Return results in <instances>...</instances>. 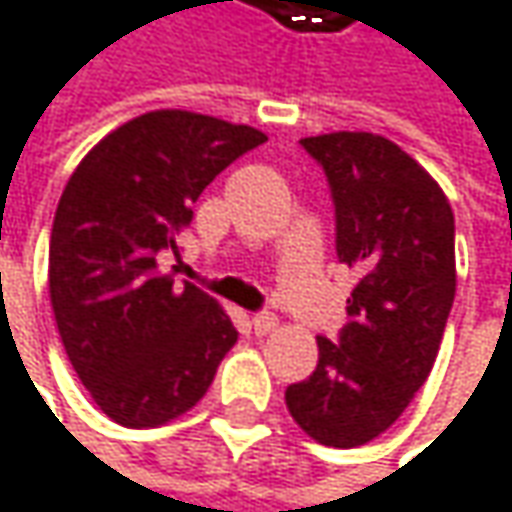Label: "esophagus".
<instances>
[{"label":"esophagus","instance_id":"esophagus-1","mask_svg":"<svg viewBox=\"0 0 512 512\" xmlns=\"http://www.w3.org/2000/svg\"><path fill=\"white\" fill-rule=\"evenodd\" d=\"M275 325H278V316H275V313H269V310H263V313L252 316V328H255V334H269Z\"/></svg>","mask_w":512,"mask_h":512}]
</instances>
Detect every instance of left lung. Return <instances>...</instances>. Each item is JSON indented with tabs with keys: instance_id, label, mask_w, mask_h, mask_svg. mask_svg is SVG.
<instances>
[{
	"instance_id": "8db88e82",
	"label": "left lung",
	"mask_w": 512,
	"mask_h": 512,
	"mask_svg": "<svg viewBox=\"0 0 512 512\" xmlns=\"http://www.w3.org/2000/svg\"><path fill=\"white\" fill-rule=\"evenodd\" d=\"M334 202L337 257L360 272L316 369L287 387L304 434L354 448L384 434L428 381L454 302V213L440 184L395 143L366 131L299 140Z\"/></svg>"
}]
</instances>
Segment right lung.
<instances>
[{"mask_svg": "<svg viewBox=\"0 0 512 512\" xmlns=\"http://www.w3.org/2000/svg\"><path fill=\"white\" fill-rule=\"evenodd\" d=\"M266 143L249 125L152 111L72 172L49 237V296L75 375L125 428H155L208 393L237 328L196 284L158 272L193 205Z\"/></svg>", "mask_w": 512, "mask_h": 512, "instance_id": "obj_1", "label": "right lung"}]
</instances>
